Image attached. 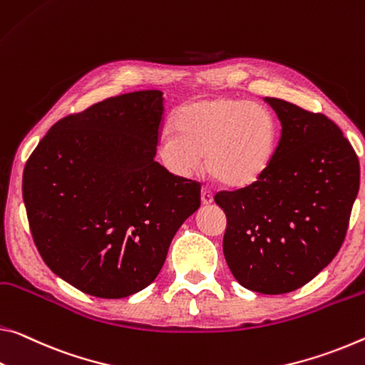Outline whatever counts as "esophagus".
Returning a JSON list of instances; mask_svg holds the SVG:
<instances>
[{"mask_svg":"<svg viewBox=\"0 0 365 365\" xmlns=\"http://www.w3.org/2000/svg\"><path fill=\"white\" fill-rule=\"evenodd\" d=\"M201 203L203 205H211L212 203V193L210 188L203 187L201 188Z\"/></svg>","mask_w":365,"mask_h":365,"instance_id":"esophagus-1","label":"esophagus"}]
</instances>
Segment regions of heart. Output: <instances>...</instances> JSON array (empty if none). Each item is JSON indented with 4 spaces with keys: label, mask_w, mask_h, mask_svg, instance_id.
<instances>
[{
    "label": "heart",
    "mask_w": 365,
    "mask_h": 365,
    "mask_svg": "<svg viewBox=\"0 0 365 365\" xmlns=\"http://www.w3.org/2000/svg\"><path fill=\"white\" fill-rule=\"evenodd\" d=\"M172 133L160 138L159 154L173 172L188 175L205 155L211 178L225 187H247L268 169L277 131L271 113L258 103L212 97L178 107Z\"/></svg>",
    "instance_id": "heart-1"
}]
</instances>
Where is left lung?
Segmentation results:
<instances>
[{
	"instance_id": "1",
	"label": "left lung",
	"mask_w": 365,
	"mask_h": 365,
	"mask_svg": "<svg viewBox=\"0 0 365 365\" xmlns=\"http://www.w3.org/2000/svg\"><path fill=\"white\" fill-rule=\"evenodd\" d=\"M281 121L273 160L257 182L214 201L227 217L222 250L242 286L286 294L336 257L359 192V159L327 115L264 97Z\"/></svg>"
}]
</instances>
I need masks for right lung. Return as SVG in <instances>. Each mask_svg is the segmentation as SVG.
Returning <instances> with one entry per match:
<instances>
[{
    "instance_id": "obj_1",
    "label": "right lung",
    "mask_w": 365,
    "mask_h": 365,
    "mask_svg": "<svg viewBox=\"0 0 365 365\" xmlns=\"http://www.w3.org/2000/svg\"><path fill=\"white\" fill-rule=\"evenodd\" d=\"M164 97H110L51 126L22 175L29 227L45 264L84 294L128 297L159 274L201 185L154 160Z\"/></svg>"
}]
</instances>
